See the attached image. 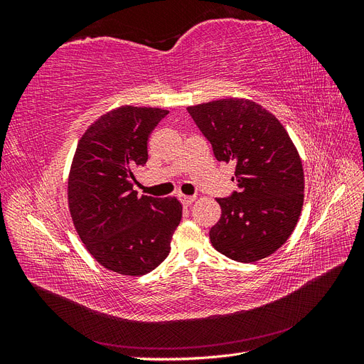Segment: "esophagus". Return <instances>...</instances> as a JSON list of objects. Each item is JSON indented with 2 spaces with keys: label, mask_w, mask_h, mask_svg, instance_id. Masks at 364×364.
Here are the masks:
<instances>
[{
  "label": "esophagus",
  "mask_w": 364,
  "mask_h": 364,
  "mask_svg": "<svg viewBox=\"0 0 364 364\" xmlns=\"http://www.w3.org/2000/svg\"><path fill=\"white\" fill-rule=\"evenodd\" d=\"M179 200L183 206H190L193 205V202L196 200L194 196H185V194H179Z\"/></svg>",
  "instance_id": "obj_1"
}]
</instances>
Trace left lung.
<instances>
[{
  "label": "left lung",
  "mask_w": 364,
  "mask_h": 364,
  "mask_svg": "<svg viewBox=\"0 0 364 364\" xmlns=\"http://www.w3.org/2000/svg\"><path fill=\"white\" fill-rule=\"evenodd\" d=\"M217 161L234 162L237 188L217 199L222 215L209 230L215 250L238 262L277 252L294 230L304 205L302 161L279 119L247 98L188 106Z\"/></svg>",
  "instance_id": "left-lung-1"
}]
</instances>
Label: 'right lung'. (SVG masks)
Masks as SVG:
<instances>
[{"label": "right lung", "mask_w": 364, "mask_h": 364, "mask_svg": "<svg viewBox=\"0 0 364 364\" xmlns=\"http://www.w3.org/2000/svg\"><path fill=\"white\" fill-rule=\"evenodd\" d=\"M167 109L124 105L85 130L68 174V208L86 250L107 270L141 277L170 253L182 218L176 197L134 191V173L149 159L151 130Z\"/></svg>", "instance_id": "1"}]
</instances>
